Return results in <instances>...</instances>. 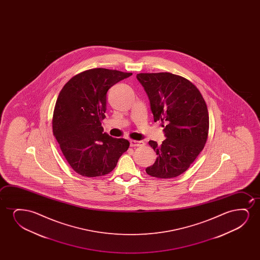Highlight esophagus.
Wrapping results in <instances>:
<instances>
[{"label": "esophagus", "mask_w": 260, "mask_h": 260, "mask_svg": "<svg viewBox=\"0 0 260 260\" xmlns=\"http://www.w3.org/2000/svg\"><path fill=\"white\" fill-rule=\"evenodd\" d=\"M129 144H131L132 147H136V146H143L144 142L143 141H137V140H131Z\"/></svg>", "instance_id": "obj_1"}]
</instances>
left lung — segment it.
I'll use <instances>...</instances> for the list:
<instances>
[{
    "mask_svg": "<svg viewBox=\"0 0 260 260\" xmlns=\"http://www.w3.org/2000/svg\"><path fill=\"white\" fill-rule=\"evenodd\" d=\"M137 79L148 96L154 121L167 122L161 145L148 142L157 158L146 173L176 178L190 167L205 146L210 124L206 103L196 85L179 75L138 74Z\"/></svg>",
    "mask_w": 260,
    "mask_h": 260,
    "instance_id": "1",
    "label": "left lung"
}]
</instances>
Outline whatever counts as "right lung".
Masks as SVG:
<instances>
[{"label": "right lung", "mask_w": 260, "mask_h": 260, "mask_svg": "<svg viewBox=\"0 0 260 260\" xmlns=\"http://www.w3.org/2000/svg\"><path fill=\"white\" fill-rule=\"evenodd\" d=\"M131 75L106 68L89 69L70 79L57 96L53 135L72 169L83 177L108 174L128 150L127 139L112 138L101 124L108 89Z\"/></svg>", "instance_id": "right-lung-1"}]
</instances>
